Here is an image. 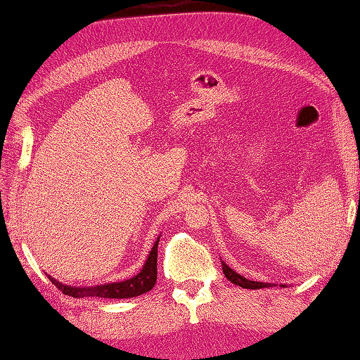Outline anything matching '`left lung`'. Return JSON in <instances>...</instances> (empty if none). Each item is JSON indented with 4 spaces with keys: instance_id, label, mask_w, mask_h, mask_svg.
<instances>
[{
    "instance_id": "obj_1",
    "label": "left lung",
    "mask_w": 360,
    "mask_h": 360,
    "mask_svg": "<svg viewBox=\"0 0 360 360\" xmlns=\"http://www.w3.org/2000/svg\"><path fill=\"white\" fill-rule=\"evenodd\" d=\"M222 270H224V275L226 276V280H230L233 284L239 285V288H244V289H262V288H270V284L267 283H259V281H250L244 278L242 275L236 274L234 270H231L229 266H226L225 262H222Z\"/></svg>"
}]
</instances>
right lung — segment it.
<instances>
[{
  "label": "right lung",
  "instance_id": "obj_1",
  "mask_svg": "<svg viewBox=\"0 0 360 360\" xmlns=\"http://www.w3.org/2000/svg\"><path fill=\"white\" fill-rule=\"evenodd\" d=\"M158 240L153 244L148 261H146L141 272L136 276L130 278L127 281L121 283H110L102 285H94V288H71V285H63L62 283L56 281L54 278H49L58 290H62L65 295L82 298V297H99V298H131L143 295L149 292L157 283V250Z\"/></svg>",
  "mask_w": 360,
  "mask_h": 360
}]
</instances>
